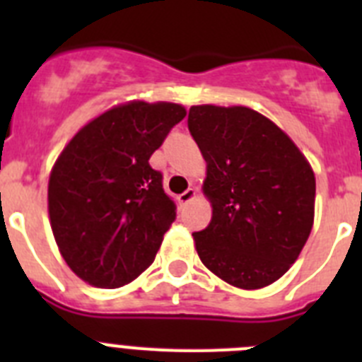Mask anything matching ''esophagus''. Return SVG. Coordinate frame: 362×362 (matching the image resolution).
Masks as SVG:
<instances>
[{"instance_id": "obj_1", "label": "esophagus", "mask_w": 362, "mask_h": 362, "mask_svg": "<svg viewBox=\"0 0 362 362\" xmlns=\"http://www.w3.org/2000/svg\"><path fill=\"white\" fill-rule=\"evenodd\" d=\"M196 197H197V192L194 190V188H188V190L183 192V194L177 197V199H179V203H181V204H188L190 201L196 199Z\"/></svg>"}]
</instances>
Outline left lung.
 <instances>
[{
  "label": "left lung",
  "instance_id": "left-lung-1",
  "mask_svg": "<svg viewBox=\"0 0 362 362\" xmlns=\"http://www.w3.org/2000/svg\"><path fill=\"white\" fill-rule=\"evenodd\" d=\"M188 129L204 161L212 221L194 233L203 264L235 288L259 290L290 270L308 241L315 175L274 121L248 107L196 105Z\"/></svg>",
  "mask_w": 362,
  "mask_h": 362
}]
</instances>
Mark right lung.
I'll return each instance as SVG.
<instances>
[{"label": "right lung", "instance_id": "obj_1", "mask_svg": "<svg viewBox=\"0 0 362 362\" xmlns=\"http://www.w3.org/2000/svg\"><path fill=\"white\" fill-rule=\"evenodd\" d=\"M187 116L183 105L127 101L78 130L49 177V217L70 270L119 288L153 263L175 204L148 159Z\"/></svg>", "mask_w": 362, "mask_h": 362}]
</instances>
